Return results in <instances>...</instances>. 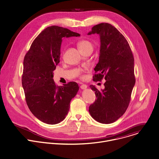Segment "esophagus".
<instances>
[{
	"instance_id": "obj_1",
	"label": "esophagus",
	"mask_w": 159,
	"mask_h": 159,
	"mask_svg": "<svg viewBox=\"0 0 159 159\" xmlns=\"http://www.w3.org/2000/svg\"><path fill=\"white\" fill-rule=\"evenodd\" d=\"M80 88H81L82 89H85L87 88V85H85V84H82V85H80Z\"/></svg>"
}]
</instances>
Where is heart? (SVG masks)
Listing matches in <instances>:
<instances>
[{"label": "heart", "mask_w": 159, "mask_h": 159, "mask_svg": "<svg viewBox=\"0 0 159 159\" xmlns=\"http://www.w3.org/2000/svg\"><path fill=\"white\" fill-rule=\"evenodd\" d=\"M77 45L82 52L88 50H93V44L92 43V42L86 39H83L80 40L77 43Z\"/></svg>", "instance_id": "1"}]
</instances>
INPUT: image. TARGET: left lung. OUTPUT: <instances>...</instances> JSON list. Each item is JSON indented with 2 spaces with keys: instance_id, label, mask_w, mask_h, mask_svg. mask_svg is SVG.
Here are the masks:
<instances>
[{
  "instance_id": "obj_1",
  "label": "left lung",
  "mask_w": 159,
  "mask_h": 159,
  "mask_svg": "<svg viewBox=\"0 0 159 159\" xmlns=\"http://www.w3.org/2000/svg\"><path fill=\"white\" fill-rule=\"evenodd\" d=\"M100 35L99 61L94 68L93 81L106 80L99 91L94 85L97 99L89 106V113L96 121L111 124L125 112L135 84L134 59L124 36L113 25L101 23L94 25L88 35Z\"/></svg>"
}]
</instances>
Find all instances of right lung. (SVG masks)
<instances>
[{"mask_svg":"<svg viewBox=\"0 0 159 159\" xmlns=\"http://www.w3.org/2000/svg\"><path fill=\"white\" fill-rule=\"evenodd\" d=\"M80 34L57 25L47 27L33 41L24 59L22 84L29 109L40 121L50 125L66 117L79 87L75 82L57 86L53 79L60 62L63 37Z\"/></svg>","mask_w":159,"mask_h":159,"instance_id":"obj_1","label":"right lung"}]
</instances>
